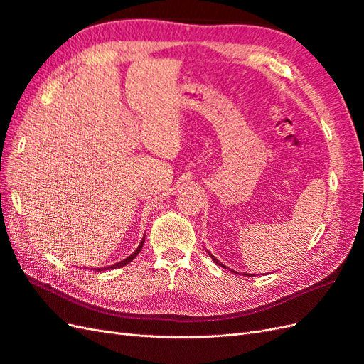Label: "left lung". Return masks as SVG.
I'll list each match as a JSON object with an SVG mask.
<instances>
[{"mask_svg": "<svg viewBox=\"0 0 364 364\" xmlns=\"http://www.w3.org/2000/svg\"><path fill=\"white\" fill-rule=\"evenodd\" d=\"M209 255H211V253H209ZM211 258H213V261H214L215 264H218V266H222V267H225V266H223V264H222V262H220V261H217V259H215V258H214L213 255H211ZM234 273H237V272H234ZM237 274H240V273H237ZM253 277H255V274H253Z\"/></svg>", "mask_w": 364, "mask_h": 364, "instance_id": "1", "label": "left lung"}]
</instances>
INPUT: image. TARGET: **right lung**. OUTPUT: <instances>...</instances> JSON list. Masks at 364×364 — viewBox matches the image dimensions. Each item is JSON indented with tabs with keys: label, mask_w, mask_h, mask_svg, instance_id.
Masks as SVG:
<instances>
[{
	"label": "right lung",
	"mask_w": 364,
	"mask_h": 364,
	"mask_svg": "<svg viewBox=\"0 0 364 364\" xmlns=\"http://www.w3.org/2000/svg\"><path fill=\"white\" fill-rule=\"evenodd\" d=\"M142 245H144V240H142L141 241V245H139V247L134 252V253H132V255L130 257H127L126 259H123V261H119V262H117V264H114V266H111V267H106V269H119V267H124V266H127V264L132 261V259H134L136 255H138V253H139V250L142 249ZM97 270H102V269H97Z\"/></svg>",
	"instance_id": "right-lung-1"
}]
</instances>
